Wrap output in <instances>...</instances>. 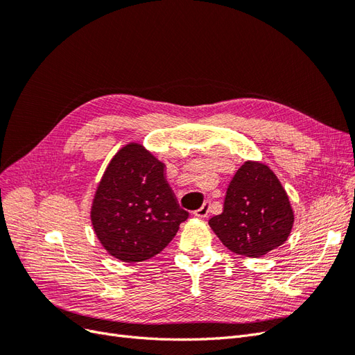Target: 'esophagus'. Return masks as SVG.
Segmentation results:
<instances>
[{"instance_id": "1", "label": "esophagus", "mask_w": 355, "mask_h": 355, "mask_svg": "<svg viewBox=\"0 0 355 355\" xmlns=\"http://www.w3.org/2000/svg\"><path fill=\"white\" fill-rule=\"evenodd\" d=\"M209 210H210V201H206L200 209H197L194 211V216H197V218H206L207 214H209Z\"/></svg>"}]
</instances>
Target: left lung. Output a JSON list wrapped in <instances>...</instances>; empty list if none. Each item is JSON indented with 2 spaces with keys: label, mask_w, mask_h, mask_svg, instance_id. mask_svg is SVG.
Returning a JSON list of instances; mask_svg holds the SVG:
<instances>
[{
  "label": "left lung",
  "mask_w": 355,
  "mask_h": 355,
  "mask_svg": "<svg viewBox=\"0 0 355 355\" xmlns=\"http://www.w3.org/2000/svg\"><path fill=\"white\" fill-rule=\"evenodd\" d=\"M293 219L286 191L270 167L245 161L227 189L223 211L209 225L231 252L259 257L287 240Z\"/></svg>",
  "instance_id": "8db88e82"
}]
</instances>
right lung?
<instances>
[{
    "instance_id": "1",
    "label": "right lung",
    "mask_w": 355,
    "mask_h": 355,
    "mask_svg": "<svg viewBox=\"0 0 355 355\" xmlns=\"http://www.w3.org/2000/svg\"><path fill=\"white\" fill-rule=\"evenodd\" d=\"M187 219L163 163L137 144L118 151L92 207L94 232L106 250L124 262H142L163 250Z\"/></svg>"
}]
</instances>
